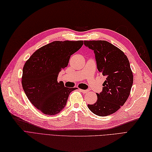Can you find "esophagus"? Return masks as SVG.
I'll list each match as a JSON object with an SVG mask.
<instances>
[{
	"label": "esophagus",
	"instance_id": "34e87169",
	"mask_svg": "<svg viewBox=\"0 0 152 152\" xmlns=\"http://www.w3.org/2000/svg\"><path fill=\"white\" fill-rule=\"evenodd\" d=\"M80 91L82 93H83V94H87V93H88V91L87 90H82V89H80Z\"/></svg>",
	"mask_w": 152,
	"mask_h": 152
}]
</instances>
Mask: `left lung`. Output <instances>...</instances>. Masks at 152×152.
<instances>
[{
  "label": "left lung",
  "instance_id": "8db88e82",
  "mask_svg": "<svg viewBox=\"0 0 152 152\" xmlns=\"http://www.w3.org/2000/svg\"><path fill=\"white\" fill-rule=\"evenodd\" d=\"M85 45L94 50L97 68L107 76L103 91L96 93L98 99L88 108L94 114L107 116L118 111L126 102L133 84V73L124 53L105 40L84 41Z\"/></svg>",
  "mask_w": 152,
  "mask_h": 152
}]
</instances>
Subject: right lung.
<instances>
[{
    "instance_id": "1",
    "label": "right lung",
    "mask_w": 152,
    "mask_h": 152,
    "mask_svg": "<svg viewBox=\"0 0 152 152\" xmlns=\"http://www.w3.org/2000/svg\"><path fill=\"white\" fill-rule=\"evenodd\" d=\"M83 44L82 40L54 41L38 49L26 62L22 87L30 102L42 113H59L70 93L76 88L65 87L57 78L61 69L68 65L71 56Z\"/></svg>"
}]
</instances>
